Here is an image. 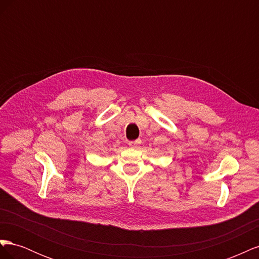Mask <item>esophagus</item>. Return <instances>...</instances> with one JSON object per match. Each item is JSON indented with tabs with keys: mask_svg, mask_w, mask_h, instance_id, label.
I'll return each mask as SVG.
<instances>
[{
	"mask_svg": "<svg viewBox=\"0 0 259 259\" xmlns=\"http://www.w3.org/2000/svg\"><path fill=\"white\" fill-rule=\"evenodd\" d=\"M140 143H142V140H140V139H136V140H132V142L128 143V145H130V147H132V148H136Z\"/></svg>",
	"mask_w": 259,
	"mask_h": 259,
	"instance_id": "34e87169",
	"label": "esophagus"
}]
</instances>
